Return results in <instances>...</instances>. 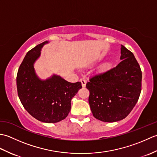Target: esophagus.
I'll list each match as a JSON object with an SVG mask.
<instances>
[{"label":"esophagus","mask_w":157,"mask_h":157,"mask_svg":"<svg viewBox=\"0 0 157 157\" xmlns=\"http://www.w3.org/2000/svg\"><path fill=\"white\" fill-rule=\"evenodd\" d=\"M80 82L82 83V87L83 88H85V86H86V81L84 79H80Z\"/></svg>","instance_id":"1"}]
</instances>
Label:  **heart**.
Segmentation results:
<instances>
[{"label": "heart", "instance_id": "b5f03b06", "mask_svg": "<svg viewBox=\"0 0 157 157\" xmlns=\"http://www.w3.org/2000/svg\"><path fill=\"white\" fill-rule=\"evenodd\" d=\"M109 66V63H106V64L105 65V67H108Z\"/></svg>", "mask_w": 157, "mask_h": 157}]
</instances>
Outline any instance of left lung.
Returning <instances> with one entry per match:
<instances>
[{
    "mask_svg": "<svg viewBox=\"0 0 157 157\" xmlns=\"http://www.w3.org/2000/svg\"><path fill=\"white\" fill-rule=\"evenodd\" d=\"M121 60L113 68L91 77L86 86L93 116L104 122H115L134 109L142 90V71L134 54L121 45Z\"/></svg>",
    "mask_w": 157,
    "mask_h": 157,
    "instance_id": "8db88e82",
    "label": "left lung"
}]
</instances>
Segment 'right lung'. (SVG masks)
<instances>
[{
	"label": "right lung",
	"mask_w": 157,
	"mask_h": 157,
	"mask_svg": "<svg viewBox=\"0 0 157 157\" xmlns=\"http://www.w3.org/2000/svg\"><path fill=\"white\" fill-rule=\"evenodd\" d=\"M47 41L31 49L20 65L17 75V88L23 107L40 121L53 123L67 117L71 101L79 89L80 82L70 83L53 75L46 80L36 75L34 63L40 55L42 46Z\"/></svg>",
	"instance_id": "1"
}]
</instances>
